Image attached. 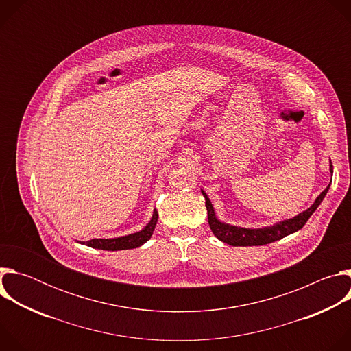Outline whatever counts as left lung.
Segmentation results:
<instances>
[{
  "label": "left lung",
  "mask_w": 351,
  "mask_h": 351,
  "mask_svg": "<svg viewBox=\"0 0 351 351\" xmlns=\"http://www.w3.org/2000/svg\"><path fill=\"white\" fill-rule=\"evenodd\" d=\"M330 172L333 173V165L330 162ZM329 186L317 197L315 203L306 210L304 213L298 214L297 217L279 222L274 226H268V228H263V229H245V228H237V226H232L223 222H219L215 217L213 204L210 202V198L207 197V194L203 191V195L206 198V207H207V213H208V223L210 228L213 230V233L223 243L230 244V245H264L268 243H272L275 240L283 239L285 236L297 232L298 229H302L306 222L310 219V217L314 214V211L318 208V206L321 204V202L324 199L325 194L328 193Z\"/></svg>",
  "instance_id": "left-lung-1"
}]
</instances>
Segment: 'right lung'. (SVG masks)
<instances>
[{"label": "right lung", "instance_id": "1", "mask_svg": "<svg viewBox=\"0 0 351 351\" xmlns=\"http://www.w3.org/2000/svg\"><path fill=\"white\" fill-rule=\"evenodd\" d=\"M157 219H158V213H157V210H154L152 221L148 222V225L143 230H140L137 233L117 237V239H91V240L86 241L84 244L88 245V247H93V248L108 250V252H118V250H128V248L140 247L149 237H152L153 230L157 225Z\"/></svg>", "mask_w": 351, "mask_h": 351}]
</instances>
